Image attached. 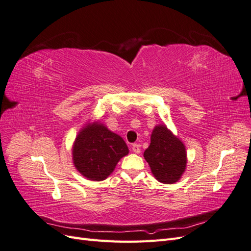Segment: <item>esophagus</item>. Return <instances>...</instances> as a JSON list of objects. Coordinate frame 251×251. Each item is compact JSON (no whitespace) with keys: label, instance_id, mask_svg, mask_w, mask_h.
Masks as SVG:
<instances>
[{"label":"esophagus","instance_id":"esophagus-1","mask_svg":"<svg viewBox=\"0 0 251 251\" xmlns=\"http://www.w3.org/2000/svg\"><path fill=\"white\" fill-rule=\"evenodd\" d=\"M132 151L135 154H139L140 153V146L138 143H134L132 146Z\"/></svg>","mask_w":251,"mask_h":251}]
</instances>
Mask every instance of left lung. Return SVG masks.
Instances as JSON below:
<instances>
[{"mask_svg":"<svg viewBox=\"0 0 251 251\" xmlns=\"http://www.w3.org/2000/svg\"><path fill=\"white\" fill-rule=\"evenodd\" d=\"M143 156L154 177L164 184L177 182L186 168V150L183 142L164 125L155 126L151 135V143Z\"/></svg>","mask_w":251,"mask_h":251,"instance_id":"8db88e82","label":"left lung"}]
</instances>
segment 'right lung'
<instances>
[{"mask_svg": "<svg viewBox=\"0 0 251 251\" xmlns=\"http://www.w3.org/2000/svg\"><path fill=\"white\" fill-rule=\"evenodd\" d=\"M127 154L125 140L100 123L83 126L72 148L75 168L83 177L92 181L104 180Z\"/></svg>", "mask_w": 251, "mask_h": 251, "instance_id": "add662e5", "label": "right lung"}]
</instances>
